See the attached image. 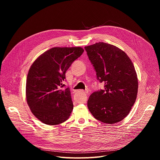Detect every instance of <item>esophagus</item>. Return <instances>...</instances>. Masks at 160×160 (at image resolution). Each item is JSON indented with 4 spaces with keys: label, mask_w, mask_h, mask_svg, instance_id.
<instances>
[{
    "label": "esophagus",
    "mask_w": 160,
    "mask_h": 160,
    "mask_svg": "<svg viewBox=\"0 0 160 160\" xmlns=\"http://www.w3.org/2000/svg\"><path fill=\"white\" fill-rule=\"evenodd\" d=\"M84 93H85V94H87V92H84Z\"/></svg>",
    "instance_id": "1"
}]
</instances>
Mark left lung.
Instances as JSON below:
<instances>
[{"instance_id":"8db88e82","label":"left lung","mask_w":160,"mask_h":160,"mask_svg":"<svg viewBox=\"0 0 160 160\" xmlns=\"http://www.w3.org/2000/svg\"><path fill=\"white\" fill-rule=\"evenodd\" d=\"M104 89L95 91L87 101L88 108L98 120L114 124L123 120L134 104L138 80L127 54L115 45L99 42L85 47Z\"/></svg>"}]
</instances>
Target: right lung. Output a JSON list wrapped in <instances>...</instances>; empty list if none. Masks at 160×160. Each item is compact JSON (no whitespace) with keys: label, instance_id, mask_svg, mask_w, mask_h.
Returning a JSON list of instances; mask_svg holds the SVG:
<instances>
[{"label":"right lung","instance_id":"right-lung-1","mask_svg":"<svg viewBox=\"0 0 160 160\" xmlns=\"http://www.w3.org/2000/svg\"><path fill=\"white\" fill-rule=\"evenodd\" d=\"M84 50L80 47L53 48L40 55L31 66L27 79V103L34 116L49 125L69 118L73 109L65 73Z\"/></svg>","mask_w":160,"mask_h":160}]
</instances>
